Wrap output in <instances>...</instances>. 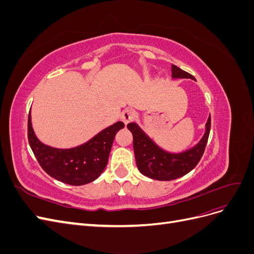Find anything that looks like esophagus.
Returning a JSON list of instances; mask_svg holds the SVG:
<instances>
[{
	"mask_svg": "<svg viewBox=\"0 0 254 254\" xmlns=\"http://www.w3.org/2000/svg\"><path fill=\"white\" fill-rule=\"evenodd\" d=\"M134 118H135V111L133 109L128 108V109H125L122 113V120L125 124H128L129 122L134 120Z\"/></svg>",
	"mask_w": 254,
	"mask_h": 254,
	"instance_id": "esophagus-1",
	"label": "esophagus"
}]
</instances>
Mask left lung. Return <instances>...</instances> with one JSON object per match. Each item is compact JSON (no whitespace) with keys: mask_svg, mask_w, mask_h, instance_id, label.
<instances>
[{"mask_svg":"<svg viewBox=\"0 0 254 254\" xmlns=\"http://www.w3.org/2000/svg\"><path fill=\"white\" fill-rule=\"evenodd\" d=\"M173 78L195 77L190 73L181 70L178 66L172 65ZM127 128L133 135V150L136 166L141 174L148 178L170 181L187 175L200 161L209 139L211 129V115L205 124V132L201 140L194 147L179 153L168 152L162 149L146 134L135 123H129Z\"/></svg>","mask_w":254,"mask_h":254,"instance_id":"1","label":"left lung"}]
</instances>
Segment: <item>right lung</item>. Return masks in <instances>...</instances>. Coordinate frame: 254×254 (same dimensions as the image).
Here are the masks:
<instances>
[{"label":"right lung","instance_id":"add662e5","mask_svg":"<svg viewBox=\"0 0 254 254\" xmlns=\"http://www.w3.org/2000/svg\"><path fill=\"white\" fill-rule=\"evenodd\" d=\"M27 125L28 143L40 166L54 179L71 186H83L101 176L108 163L115 134L125 126L123 122H117L84 144L61 149L39 141L32 126L30 111Z\"/></svg>","mask_w":254,"mask_h":254}]
</instances>
